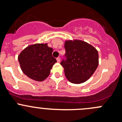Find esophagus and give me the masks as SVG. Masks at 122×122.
<instances>
[{"label":"esophagus","mask_w":122,"mask_h":122,"mask_svg":"<svg viewBox=\"0 0 122 122\" xmlns=\"http://www.w3.org/2000/svg\"><path fill=\"white\" fill-rule=\"evenodd\" d=\"M56 60H57V62H60V61H61V58H60L59 57H58L56 58Z\"/></svg>","instance_id":"34e87169"}]
</instances>
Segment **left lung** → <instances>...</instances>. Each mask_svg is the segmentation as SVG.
Here are the masks:
<instances>
[{"label":"left lung","instance_id":"8db88e82","mask_svg":"<svg viewBox=\"0 0 122 122\" xmlns=\"http://www.w3.org/2000/svg\"><path fill=\"white\" fill-rule=\"evenodd\" d=\"M66 61L62 60L67 79L73 84H81L90 78L99 63L98 51L83 41H66Z\"/></svg>","mask_w":122,"mask_h":122}]
</instances>
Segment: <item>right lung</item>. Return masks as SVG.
I'll return each instance as SVG.
<instances>
[{
    "instance_id": "right-lung-1",
    "label": "right lung",
    "mask_w": 122,
    "mask_h": 122,
    "mask_svg": "<svg viewBox=\"0 0 122 122\" xmlns=\"http://www.w3.org/2000/svg\"><path fill=\"white\" fill-rule=\"evenodd\" d=\"M53 49L48 44H35L26 47L18 56L22 71L31 79L42 81L50 74L56 62Z\"/></svg>"
}]
</instances>
